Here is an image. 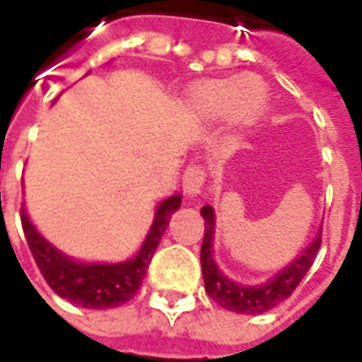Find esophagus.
<instances>
[{"label": "esophagus", "instance_id": "1", "mask_svg": "<svg viewBox=\"0 0 362 362\" xmlns=\"http://www.w3.org/2000/svg\"><path fill=\"white\" fill-rule=\"evenodd\" d=\"M205 178H207V174H205V168L202 165H189L186 168V173L182 176V186L186 189V194L189 196H197L202 188H204Z\"/></svg>", "mask_w": 362, "mask_h": 362}]
</instances>
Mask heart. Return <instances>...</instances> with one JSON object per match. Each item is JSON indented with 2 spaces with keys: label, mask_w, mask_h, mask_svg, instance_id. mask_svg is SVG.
Masks as SVG:
<instances>
[{
  "label": "heart",
  "mask_w": 362,
  "mask_h": 362,
  "mask_svg": "<svg viewBox=\"0 0 362 362\" xmlns=\"http://www.w3.org/2000/svg\"><path fill=\"white\" fill-rule=\"evenodd\" d=\"M266 100L264 85L244 77L211 81L197 90V108L209 116H227L238 110L243 118H256Z\"/></svg>",
  "instance_id": "heart-1"
}]
</instances>
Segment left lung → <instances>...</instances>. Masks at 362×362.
<instances>
[{
  "instance_id": "1",
  "label": "left lung",
  "mask_w": 362,
  "mask_h": 362,
  "mask_svg": "<svg viewBox=\"0 0 362 362\" xmlns=\"http://www.w3.org/2000/svg\"><path fill=\"white\" fill-rule=\"evenodd\" d=\"M202 217L205 221L204 243H202V273H204L205 291L219 306L240 314H262L272 310L273 306H277L293 295V291L298 287V283L314 264V258L322 244V230H320V235L312 240L310 246L273 279L258 287H244L233 283L227 275H223L213 262V227H215L213 207L209 205L202 207Z\"/></svg>"
}]
</instances>
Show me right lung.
<instances>
[{
  "label": "right lung",
  "instance_id": "obj_1",
  "mask_svg": "<svg viewBox=\"0 0 362 362\" xmlns=\"http://www.w3.org/2000/svg\"><path fill=\"white\" fill-rule=\"evenodd\" d=\"M182 204L180 196L166 197L158 205L157 215L153 221L149 235L143 243L137 256L124 264H79L66 258L52 244L44 240L30 225L25 209H21L23 233L27 238L28 248L33 252L36 266L42 273L52 291L67 298L69 303L79 304L85 308H114L134 298L141 287L145 272L151 258L157 250L160 236L165 235L168 219Z\"/></svg>",
  "mask_w": 362,
  "mask_h": 362
}]
</instances>
